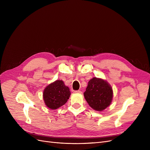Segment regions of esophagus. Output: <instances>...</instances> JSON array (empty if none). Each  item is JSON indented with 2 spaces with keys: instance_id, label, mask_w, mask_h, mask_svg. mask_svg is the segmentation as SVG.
I'll list each match as a JSON object with an SVG mask.
<instances>
[{
  "instance_id": "obj_1",
  "label": "esophagus",
  "mask_w": 150,
  "mask_h": 150,
  "mask_svg": "<svg viewBox=\"0 0 150 150\" xmlns=\"http://www.w3.org/2000/svg\"><path fill=\"white\" fill-rule=\"evenodd\" d=\"M74 93H79V94L82 93V92H81V91H79V90H78V91H75Z\"/></svg>"
}]
</instances>
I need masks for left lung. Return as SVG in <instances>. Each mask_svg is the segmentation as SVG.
Returning a JSON list of instances; mask_svg holds the SVG:
<instances>
[{"label":"left lung","mask_w":150,"mask_h":150,"mask_svg":"<svg viewBox=\"0 0 150 150\" xmlns=\"http://www.w3.org/2000/svg\"><path fill=\"white\" fill-rule=\"evenodd\" d=\"M84 96L91 108L102 111L111 104L113 91L106 80L94 77L88 82Z\"/></svg>","instance_id":"left-lung-1"}]
</instances>
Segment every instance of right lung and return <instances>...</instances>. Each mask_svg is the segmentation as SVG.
<instances>
[{"mask_svg": "<svg viewBox=\"0 0 150 150\" xmlns=\"http://www.w3.org/2000/svg\"><path fill=\"white\" fill-rule=\"evenodd\" d=\"M71 92L63 81L56 80L47 85L43 91V99L46 106L51 110H56L67 101Z\"/></svg>", "mask_w": 150, "mask_h": 150, "instance_id": "1", "label": "right lung"}]
</instances>
